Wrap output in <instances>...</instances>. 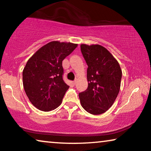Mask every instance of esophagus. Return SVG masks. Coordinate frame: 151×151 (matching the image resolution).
Returning a JSON list of instances; mask_svg holds the SVG:
<instances>
[{
	"label": "esophagus",
	"instance_id": "34e87169",
	"mask_svg": "<svg viewBox=\"0 0 151 151\" xmlns=\"http://www.w3.org/2000/svg\"><path fill=\"white\" fill-rule=\"evenodd\" d=\"M76 81H77V80H74V81L73 82V84H74V85H75V84H76Z\"/></svg>",
	"mask_w": 151,
	"mask_h": 151
}]
</instances>
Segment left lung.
<instances>
[{
	"instance_id": "1",
	"label": "left lung",
	"mask_w": 151,
	"mask_h": 151,
	"mask_svg": "<svg viewBox=\"0 0 151 151\" xmlns=\"http://www.w3.org/2000/svg\"><path fill=\"white\" fill-rule=\"evenodd\" d=\"M88 65V88L80 93L84 110L92 115H100L112 106L120 89L122 69L113 55L100 45H80Z\"/></svg>"
}]
</instances>
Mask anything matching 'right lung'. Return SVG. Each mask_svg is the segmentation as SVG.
<instances>
[{
  "label": "right lung",
  "instance_id": "right-lung-1",
  "mask_svg": "<svg viewBox=\"0 0 151 151\" xmlns=\"http://www.w3.org/2000/svg\"><path fill=\"white\" fill-rule=\"evenodd\" d=\"M78 44L52 41L28 60L22 71L24 91L34 106L42 111L54 110L61 104L69 86L63 79V60Z\"/></svg>",
  "mask_w": 151,
  "mask_h": 151
}]
</instances>
